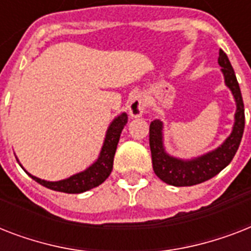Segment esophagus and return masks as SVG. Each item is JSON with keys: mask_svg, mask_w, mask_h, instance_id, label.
Wrapping results in <instances>:
<instances>
[{"mask_svg": "<svg viewBox=\"0 0 251 251\" xmlns=\"http://www.w3.org/2000/svg\"><path fill=\"white\" fill-rule=\"evenodd\" d=\"M146 109V101L145 98H143V95L138 94L135 95L133 99H131V101L129 104V114L133 118L141 117L143 112Z\"/></svg>", "mask_w": 251, "mask_h": 251, "instance_id": "obj_1", "label": "esophagus"}]
</instances>
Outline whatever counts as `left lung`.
Instances as JSON below:
<instances>
[{
	"instance_id": "1",
	"label": "left lung",
	"mask_w": 251,
	"mask_h": 251,
	"mask_svg": "<svg viewBox=\"0 0 251 251\" xmlns=\"http://www.w3.org/2000/svg\"><path fill=\"white\" fill-rule=\"evenodd\" d=\"M219 65L222 66L226 87L232 91L236 100L233 130L224 143L214 151L195 157L191 160H182L168 155L163 145V122L155 120L150 125V149L152 156V168L155 175L172 186H193L207 179L224 169L237 152L245 129V109L240 86L234 70L228 57L222 49L219 50Z\"/></svg>"
}]
</instances>
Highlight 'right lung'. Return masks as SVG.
Here are the masks:
<instances>
[{"instance_id": "1", "label": "right lung", "mask_w": 251, "mask_h": 251, "mask_svg": "<svg viewBox=\"0 0 251 251\" xmlns=\"http://www.w3.org/2000/svg\"><path fill=\"white\" fill-rule=\"evenodd\" d=\"M126 124H127V114L126 113L120 114L118 117L114 118L106 130L105 141H104L98 160L95 161L91 167L87 168L86 171L76 173V175L66 179L54 181V182L37 178L35 176L29 175L28 172L27 173L31 178H33L36 182L48 187L50 190L68 193V194H79L83 191L91 190V189L99 186L100 183L104 182L109 177L110 172L113 169L114 153L117 150L120 135H121L122 129Z\"/></svg>"}]
</instances>
